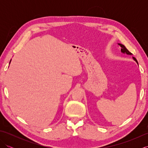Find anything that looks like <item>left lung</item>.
Masks as SVG:
<instances>
[{"label": "left lung", "mask_w": 148, "mask_h": 148, "mask_svg": "<svg viewBox=\"0 0 148 148\" xmlns=\"http://www.w3.org/2000/svg\"><path fill=\"white\" fill-rule=\"evenodd\" d=\"M118 45L119 46H120V47L121 48V53H125V54H127V55H132V53L129 51H128V50L126 48V47H125L123 45H122V44H119V43H118ZM133 59L137 62V64H138V62L137 61V60L136 59V58L133 57Z\"/></svg>", "instance_id": "1"}]
</instances>
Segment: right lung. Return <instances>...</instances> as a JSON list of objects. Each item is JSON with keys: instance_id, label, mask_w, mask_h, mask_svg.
I'll return each instance as SVG.
<instances>
[{"instance_id": "add662e5", "label": "right lung", "mask_w": 148, "mask_h": 148, "mask_svg": "<svg viewBox=\"0 0 148 148\" xmlns=\"http://www.w3.org/2000/svg\"><path fill=\"white\" fill-rule=\"evenodd\" d=\"M11 60H10V62H9V64H10V63H11Z\"/></svg>"}]
</instances>
